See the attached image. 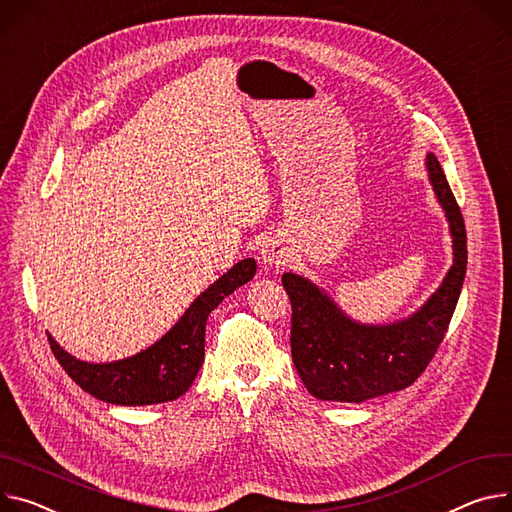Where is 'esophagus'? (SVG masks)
<instances>
[{
    "mask_svg": "<svg viewBox=\"0 0 512 512\" xmlns=\"http://www.w3.org/2000/svg\"><path fill=\"white\" fill-rule=\"evenodd\" d=\"M260 258H262V264L279 268V266L289 262L291 252L281 240H268L260 250Z\"/></svg>",
    "mask_w": 512,
    "mask_h": 512,
    "instance_id": "34e87169",
    "label": "esophagus"
}]
</instances>
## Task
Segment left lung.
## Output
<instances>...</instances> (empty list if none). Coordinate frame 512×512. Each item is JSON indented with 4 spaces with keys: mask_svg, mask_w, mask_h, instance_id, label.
<instances>
[{
    "mask_svg": "<svg viewBox=\"0 0 512 512\" xmlns=\"http://www.w3.org/2000/svg\"><path fill=\"white\" fill-rule=\"evenodd\" d=\"M426 166L449 219L455 258L443 285L414 316L387 326H363L348 320L307 279L283 274L293 309L291 355L313 398L361 404L400 391L424 373L445 338L465 279L467 235L451 186L432 153L426 155Z\"/></svg>",
    "mask_w": 512,
    "mask_h": 512,
    "instance_id": "8db88e82",
    "label": "left lung"
}]
</instances>
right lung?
<instances>
[{
	"label": "right lung",
	"mask_w": 512,
	"mask_h": 512,
	"mask_svg": "<svg viewBox=\"0 0 512 512\" xmlns=\"http://www.w3.org/2000/svg\"><path fill=\"white\" fill-rule=\"evenodd\" d=\"M256 274V260L246 258L192 301L178 324L139 355L106 365L77 361L49 336L55 359L90 396L119 406H149L178 400L192 385L205 359L209 313Z\"/></svg>",
	"instance_id": "right-lung-1"
}]
</instances>
